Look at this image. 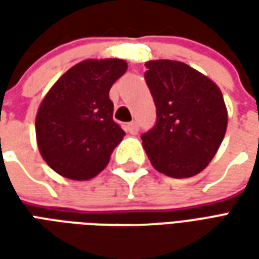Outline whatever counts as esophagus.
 Returning a JSON list of instances; mask_svg holds the SVG:
<instances>
[{"label":"esophagus","mask_w":259,"mask_h":259,"mask_svg":"<svg viewBox=\"0 0 259 259\" xmlns=\"http://www.w3.org/2000/svg\"><path fill=\"white\" fill-rule=\"evenodd\" d=\"M126 130L129 132L130 135H137L139 133V123L137 122H130L126 126Z\"/></svg>","instance_id":"obj_1"}]
</instances>
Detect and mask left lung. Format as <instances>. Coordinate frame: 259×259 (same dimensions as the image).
Masks as SVG:
<instances>
[{
    "mask_svg": "<svg viewBox=\"0 0 259 259\" xmlns=\"http://www.w3.org/2000/svg\"><path fill=\"white\" fill-rule=\"evenodd\" d=\"M146 68L157 122L141 136L143 147L158 172L191 178L208 166L226 133L222 93L205 74L179 61H150Z\"/></svg>",
    "mask_w": 259,
    "mask_h": 259,
    "instance_id": "left-lung-1",
    "label": "left lung"
}]
</instances>
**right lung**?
<instances>
[{"instance_id": "1", "label": "right lung", "mask_w": 259, "mask_h": 259, "mask_svg": "<svg viewBox=\"0 0 259 259\" xmlns=\"http://www.w3.org/2000/svg\"><path fill=\"white\" fill-rule=\"evenodd\" d=\"M123 59H87L64 73L40 104L37 146L57 174L89 180L101 172L124 132L112 119L109 90L126 72Z\"/></svg>"}]
</instances>
